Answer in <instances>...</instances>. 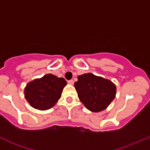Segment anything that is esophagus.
<instances>
[{"label":"esophagus","instance_id":"34e87169","mask_svg":"<svg viewBox=\"0 0 150 150\" xmlns=\"http://www.w3.org/2000/svg\"><path fill=\"white\" fill-rule=\"evenodd\" d=\"M68 83L70 84V85H73V84H74V81H73V80H69V81H68Z\"/></svg>","mask_w":150,"mask_h":150}]
</instances>
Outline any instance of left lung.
<instances>
[{"label":"left lung","mask_w":150,"mask_h":150,"mask_svg":"<svg viewBox=\"0 0 150 150\" xmlns=\"http://www.w3.org/2000/svg\"><path fill=\"white\" fill-rule=\"evenodd\" d=\"M75 83L78 96L87 109L98 112L106 109L116 95L112 82L92 73L79 75Z\"/></svg>","instance_id":"1"}]
</instances>
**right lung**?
Segmentation results:
<instances>
[{
  "label": "right lung",
  "mask_w": 150,
  "mask_h": 150,
  "mask_svg": "<svg viewBox=\"0 0 150 150\" xmlns=\"http://www.w3.org/2000/svg\"><path fill=\"white\" fill-rule=\"evenodd\" d=\"M67 82L62 78L47 74L27 84L24 94L30 106L40 110L50 109L61 97Z\"/></svg>",
  "instance_id": "1"
}]
</instances>
